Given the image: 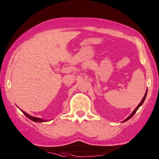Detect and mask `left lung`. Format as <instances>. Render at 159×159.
<instances>
[{
	"instance_id": "obj_1",
	"label": "left lung",
	"mask_w": 159,
	"mask_h": 159,
	"mask_svg": "<svg viewBox=\"0 0 159 159\" xmlns=\"http://www.w3.org/2000/svg\"><path fill=\"white\" fill-rule=\"evenodd\" d=\"M147 91H146V92H145V95H144V97H143V99H142V101H141V102H140V103H139L138 105H137V107L135 108V109H134V110L133 111V113L131 114V115H129V116L127 118V119H125L124 120V121H123L122 122L123 123V122H125V121H128V120L129 119H131L133 116V115H134V113H135L136 112H137V111L138 110V109L139 108V107H140L141 106V105H142V104L143 103V102H144V101H145V98H146V96H147Z\"/></svg>"
}]
</instances>
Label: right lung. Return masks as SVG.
Listing matches in <instances>:
<instances>
[{
    "label": "right lung",
    "mask_w": 159,
    "mask_h": 159,
    "mask_svg": "<svg viewBox=\"0 0 159 159\" xmlns=\"http://www.w3.org/2000/svg\"><path fill=\"white\" fill-rule=\"evenodd\" d=\"M21 110V111L25 114L26 116L28 118V119H30V120H32V121H34V122H39V123H41V122H45V121H48V120H45V119H41V118H38V117H32V116H31V115H30L29 114H28V113H26L25 111H22V109H20Z\"/></svg>",
    "instance_id": "1"
}]
</instances>
